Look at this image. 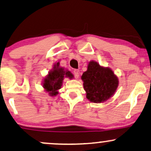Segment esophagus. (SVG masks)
I'll use <instances>...</instances> for the list:
<instances>
[{
	"mask_svg": "<svg viewBox=\"0 0 151 151\" xmlns=\"http://www.w3.org/2000/svg\"><path fill=\"white\" fill-rule=\"evenodd\" d=\"M73 73L74 74V77L76 78H79V74H80V72H79V70H74L73 71Z\"/></svg>",
	"mask_w": 151,
	"mask_h": 151,
	"instance_id": "34e87169",
	"label": "esophagus"
}]
</instances>
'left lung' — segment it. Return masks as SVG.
I'll list each match as a JSON object with an SVG mask.
<instances>
[{
    "label": "left lung",
    "mask_w": 151,
    "mask_h": 151,
    "mask_svg": "<svg viewBox=\"0 0 151 151\" xmlns=\"http://www.w3.org/2000/svg\"><path fill=\"white\" fill-rule=\"evenodd\" d=\"M86 99L92 103H101L112 97L117 90L119 81L113 71L101 66L97 62H89L81 76Z\"/></svg>",
    "instance_id": "obj_1"
}]
</instances>
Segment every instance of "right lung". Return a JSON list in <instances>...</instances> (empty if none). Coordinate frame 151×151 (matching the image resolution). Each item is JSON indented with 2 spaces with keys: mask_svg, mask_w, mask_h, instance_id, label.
<instances>
[{
  "mask_svg": "<svg viewBox=\"0 0 151 151\" xmlns=\"http://www.w3.org/2000/svg\"><path fill=\"white\" fill-rule=\"evenodd\" d=\"M65 77L72 79L74 76L70 71L60 67V63L58 62L54 65L52 70L44 78L43 87L50 96H55L58 94V90L61 88Z\"/></svg>",
  "mask_w": 151,
  "mask_h": 151,
  "instance_id": "add662e5",
  "label": "right lung"
}]
</instances>
